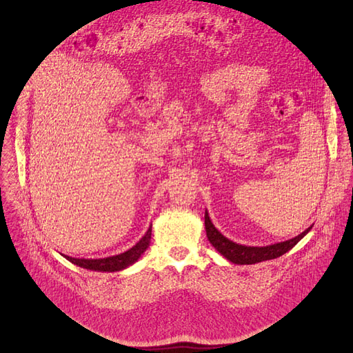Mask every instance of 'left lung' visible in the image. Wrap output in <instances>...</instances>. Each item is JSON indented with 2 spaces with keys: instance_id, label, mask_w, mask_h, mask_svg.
<instances>
[{
  "instance_id": "8db88e82",
  "label": "left lung",
  "mask_w": 353,
  "mask_h": 353,
  "mask_svg": "<svg viewBox=\"0 0 353 353\" xmlns=\"http://www.w3.org/2000/svg\"><path fill=\"white\" fill-rule=\"evenodd\" d=\"M312 226L307 228L303 233H300L299 236L289 239L286 241L275 243L271 245H264V247H251V245H243L237 244L228 237H225L211 222L208 212L205 211V230L210 243L219 251V253L233 264H240V265H248V264H256L267 260H274L294 247L301 239H303L309 232Z\"/></svg>"
}]
</instances>
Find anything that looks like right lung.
Masks as SVG:
<instances>
[{
	"mask_svg": "<svg viewBox=\"0 0 353 353\" xmlns=\"http://www.w3.org/2000/svg\"><path fill=\"white\" fill-rule=\"evenodd\" d=\"M150 234H152V225L149 226L145 236L134 247H131L130 250H127V251H124V253L117 254V256H112V257H106V259H97V260L72 259L68 256H64V257L68 261H71L72 264L86 268V270H92V271H100V272L121 271V270H125L127 267L132 265L135 261H138V259L145 253V250L149 247V243H150Z\"/></svg>",
	"mask_w": 353,
	"mask_h": 353,
	"instance_id": "obj_1",
	"label": "right lung"
}]
</instances>
